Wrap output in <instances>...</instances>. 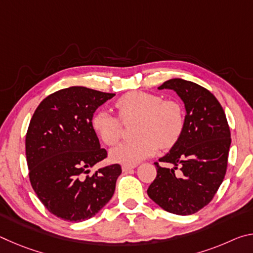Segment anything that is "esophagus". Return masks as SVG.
<instances>
[{
  "label": "esophagus",
  "instance_id": "34e87169",
  "mask_svg": "<svg viewBox=\"0 0 253 253\" xmlns=\"http://www.w3.org/2000/svg\"><path fill=\"white\" fill-rule=\"evenodd\" d=\"M136 168V165H123L122 166V169H123V170L124 172H128V170H130V169H135Z\"/></svg>",
  "mask_w": 253,
  "mask_h": 253
}]
</instances>
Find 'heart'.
<instances>
[{
	"label": "heart",
	"mask_w": 253,
	"mask_h": 253,
	"mask_svg": "<svg viewBox=\"0 0 253 253\" xmlns=\"http://www.w3.org/2000/svg\"><path fill=\"white\" fill-rule=\"evenodd\" d=\"M119 117L108 110H99L91 118V126L108 146L117 145L124 135L123 123L138 117L135 125L137 138L129 140L110 152L114 161L126 165L154 155L158 147L173 146L185 126V111L176 99H164L157 93L131 91L122 96L115 104Z\"/></svg>",
	"instance_id": "heart-1"
}]
</instances>
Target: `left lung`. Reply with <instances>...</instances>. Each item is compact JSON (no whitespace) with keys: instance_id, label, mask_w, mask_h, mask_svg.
I'll use <instances>...</instances> for the list:
<instances>
[{"instance_id":"8db88e82","label":"left lung","mask_w":253,"mask_h":253,"mask_svg":"<svg viewBox=\"0 0 253 253\" xmlns=\"http://www.w3.org/2000/svg\"><path fill=\"white\" fill-rule=\"evenodd\" d=\"M158 89H172L181 97L185 126L170 151L160 158L173 168L154 163L157 175L147 194L165 211L190 215L211 202L223 182L231 145L229 124L219 100L202 85L175 78Z\"/></svg>"}]
</instances>
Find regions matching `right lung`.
<instances>
[{
    "label": "right lung",
    "instance_id": "obj_1",
    "mask_svg": "<svg viewBox=\"0 0 253 253\" xmlns=\"http://www.w3.org/2000/svg\"><path fill=\"white\" fill-rule=\"evenodd\" d=\"M114 96L69 87L51 93L34 111L25 136L30 183L46 210L60 219H90L114 195L121 165L89 175V169L107 157L91 118Z\"/></svg>",
    "mask_w": 253,
    "mask_h": 253
}]
</instances>
